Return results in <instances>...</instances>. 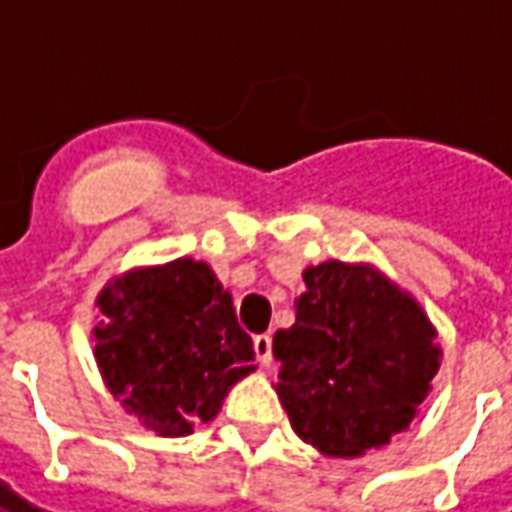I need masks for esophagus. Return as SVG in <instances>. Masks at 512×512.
<instances>
[{
  "instance_id": "obj_1",
  "label": "esophagus",
  "mask_w": 512,
  "mask_h": 512,
  "mask_svg": "<svg viewBox=\"0 0 512 512\" xmlns=\"http://www.w3.org/2000/svg\"><path fill=\"white\" fill-rule=\"evenodd\" d=\"M255 354L260 365H271L274 356H271V337H268V334H257L255 337Z\"/></svg>"
}]
</instances>
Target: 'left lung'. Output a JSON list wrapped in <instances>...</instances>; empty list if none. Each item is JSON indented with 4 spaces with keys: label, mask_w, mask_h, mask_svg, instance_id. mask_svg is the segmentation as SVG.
Segmentation results:
<instances>
[{
    "label": "left lung",
    "mask_w": 512,
    "mask_h": 512,
    "mask_svg": "<svg viewBox=\"0 0 512 512\" xmlns=\"http://www.w3.org/2000/svg\"><path fill=\"white\" fill-rule=\"evenodd\" d=\"M296 323L274 334L279 400L301 439L356 458L408 428L441 348L419 304L367 266L304 271Z\"/></svg>",
    "instance_id": "left-lung-1"
}]
</instances>
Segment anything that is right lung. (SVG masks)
Returning a JSON list of instances; mask_svg holds the SVG:
<instances>
[{
  "label": "right lung",
  "mask_w": 512,
  "mask_h": 512,
  "mask_svg": "<svg viewBox=\"0 0 512 512\" xmlns=\"http://www.w3.org/2000/svg\"><path fill=\"white\" fill-rule=\"evenodd\" d=\"M95 359L112 395L161 436L211 422L227 389L255 365L230 293L189 257L134 271L98 296Z\"/></svg>",
  "instance_id": "add662e5"
}]
</instances>
